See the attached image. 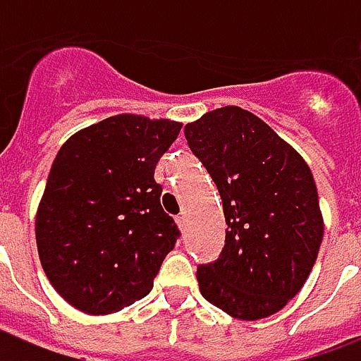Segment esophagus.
Here are the masks:
<instances>
[{
	"instance_id": "1",
	"label": "esophagus",
	"mask_w": 361,
	"mask_h": 361,
	"mask_svg": "<svg viewBox=\"0 0 361 361\" xmlns=\"http://www.w3.org/2000/svg\"><path fill=\"white\" fill-rule=\"evenodd\" d=\"M178 225H180L181 231H185V225H188V217H185V213H181V215H178Z\"/></svg>"
}]
</instances>
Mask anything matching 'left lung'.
Segmentation results:
<instances>
[{
	"label": "left lung",
	"instance_id": "obj_1",
	"mask_svg": "<svg viewBox=\"0 0 361 361\" xmlns=\"http://www.w3.org/2000/svg\"><path fill=\"white\" fill-rule=\"evenodd\" d=\"M227 223L221 257L197 269L203 298L239 320L279 312L302 288L324 219L308 164L259 116L223 106L185 124Z\"/></svg>",
	"mask_w": 361,
	"mask_h": 361
}]
</instances>
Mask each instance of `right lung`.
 <instances>
[{
  "instance_id": "1",
  "label": "right lung",
  "mask_w": 361,
  "mask_h": 361,
  "mask_svg": "<svg viewBox=\"0 0 361 361\" xmlns=\"http://www.w3.org/2000/svg\"><path fill=\"white\" fill-rule=\"evenodd\" d=\"M180 130L116 114L59 149L37 209V251L49 283L80 312L112 314L144 298L176 247L154 171Z\"/></svg>"
}]
</instances>
